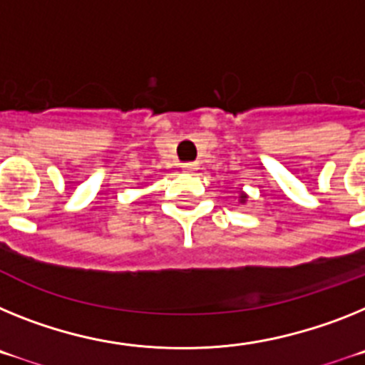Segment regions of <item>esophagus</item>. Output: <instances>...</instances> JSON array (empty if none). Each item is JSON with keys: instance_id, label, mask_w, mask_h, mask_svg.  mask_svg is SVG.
Here are the masks:
<instances>
[{"instance_id": "obj_1", "label": "esophagus", "mask_w": 365, "mask_h": 365, "mask_svg": "<svg viewBox=\"0 0 365 365\" xmlns=\"http://www.w3.org/2000/svg\"><path fill=\"white\" fill-rule=\"evenodd\" d=\"M196 170H198V165H196V163H185V165H183V173L195 174Z\"/></svg>"}]
</instances>
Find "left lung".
I'll return each mask as SVG.
<instances>
[{"label": "left lung", "mask_w": 365, "mask_h": 365, "mask_svg": "<svg viewBox=\"0 0 365 365\" xmlns=\"http://www.w3.org/2000/svg\"><path fill=\"white\" fill-rule=\"evenodd\" d=\"M239 202H240V204H246V202H248V195H246V192H244V191H240Z\"/></svg>", "instance_id": "8db88e82"}]
</instances>
